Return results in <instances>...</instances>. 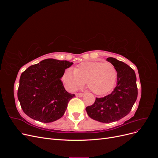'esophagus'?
<instances>
[{
    "label": "esophagus",
    "instance_id": "1",
    "mask_svg": "<svg viewBox=\"0 0 158 158\" xmlns=\"http://www.w3.org/2000/svg\"><path fill=\"white\" fill-rule=\"evenodd\" d=\"M84 95V94H82V93H76V96H77V97H82Z\"/></svg>",
    "mask_w": 158,
    "mask_h": 158
}]
</instances>
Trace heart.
Segmentation results:
<instances>
[{
    "label": "heart",
    "instance_id": "obj_1",
    "mask_svg": "<svg viewBox=\"0 0 158 158\" xmlns=\"http://www.w3.org/2000/svg\"><path fill=\"white\" fill-rule=\"evenodd\" d=\"M117 70L109 63L89 61L78 64L74 70L69 69L63 76V82L70 92H74L85 82L97 95L106 94L113 88Z\"/></svg>",
    "mask_w": 158,
    "mask_h": 158
}]
</instances>
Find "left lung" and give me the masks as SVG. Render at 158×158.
Returning <instances> with one entry per match:
<instances>
[{
  "instance_id": "8db88e82",
  "label": "left lung",
  "mask_w": 158,
  "mask_h": 158,
  "mask_svg": "<svg viewBox=\"0 0 158 158\" xmlns=\"http://www.w3.org/2000/svg\"><path fill=\"white\" fill-rule=\"evenodd\" d=\"M107 60L117 70L116 87L111 94L104 98H96L93 105L85 108L90 118L104 123L117 121L127 115L138 95L136 76L134 70L113 57H109Z\"/></svg>"
}]
</instances>
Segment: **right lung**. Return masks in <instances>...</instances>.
Returning <instances> with one entry per match:
<instances>
[{
    "label": "right lung",
    "mask_w": 158,
    "mask_h": 158,
    "mask_svg": "<svg viewBox=\"0 0 158 158\" xmlns=\"http://www.w3.org/2000/svg\"><path fill=\"white\" fill-rule=\"evenodd\" d=\"M67 60L47 59L23 72L18 98L28 117L42 123H51L63 116L70 100L75 96L64 88L61 78L73 65Z\"/></svg>",
    "instance_id": "1"
}]
</instances>
